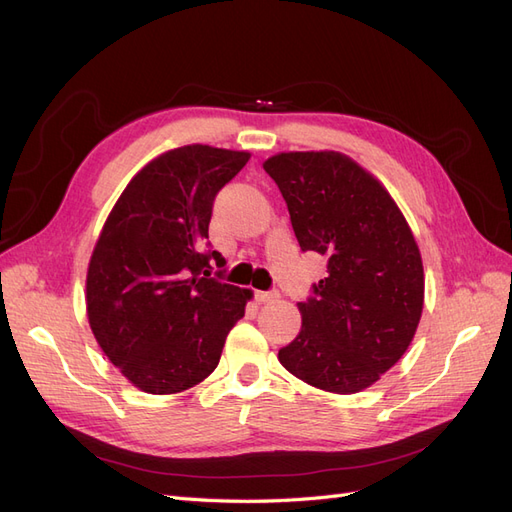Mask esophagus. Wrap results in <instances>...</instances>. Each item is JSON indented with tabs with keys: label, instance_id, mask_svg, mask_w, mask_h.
<instances>
[{
	"label": "esophagus",
	"instance_id": "esophagus-1",
	"mask_svg": "<svg viewBox=\"0 0 512 512\" xmlns=\"http://www.w3.org/2000/svg\"><path fill=\"white\" fill-rule=\"evenodd\" d=\"M254 297H256L258 303H267V301L277 299V292L275 290H256Z\"/></svg>",
	"mask_w": 512,
	"mask_h": 512
}]
</instances>
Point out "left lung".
<instances>
[{
  "instance_id": "1",
  "label": "left lung",
  "mask_w": 512,
  "mask_h": 512,
  "mask_svg": "<svg viewBox=\"0 0 512 512\" xmlns=\"http://www.w3.org/2000/svg\"><path fill=\"white\" fill-rule=\"evenodd\" d=\"M262 166L286 200L301 250L329 260L314 297L299 303V335L277 359L316 389L359 393L404 356L423 314L412 230L384 185L344 153H277Z\"/></svg>"
}]
</instances>
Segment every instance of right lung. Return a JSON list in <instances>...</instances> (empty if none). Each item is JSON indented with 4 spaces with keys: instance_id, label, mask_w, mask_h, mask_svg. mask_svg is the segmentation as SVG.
Listing matches in <instances>:
<instances>
[{
    "instance_id": "add662e5",
    "label": "right lung",
    "mask_w": 512,
    "mask_h": 512,
    "mask_svg": "<svg viewBox=\"0 0 512 512\" xmlns=\"http://www.w3.org/2000/svg\"><path fill=\"white\" fill-rule=\"evenodd\" d=\"M247 151L185 145L151 160L108 213L87 269V318L136 389L170 395L218 367L252 290L211 277L213 200Z\"/></svg>"
}]
</instances>
